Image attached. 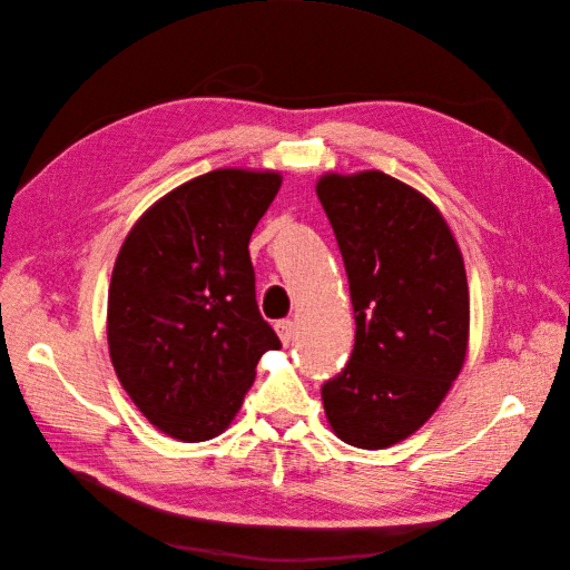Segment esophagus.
Returning <instances> with one entry per match:
<instances>
[{
	"instance_id": "34e87169",
	"label": "esophagus",
	"mask_w": 570,
	"mask_h": 570,
	"mask_svg": "<svg viewBox=\"0 0 570 570\" xmlns=\"http://www.w3.org/2000/svg\"><path fill=\"white\" fill-rule=\"evenodd\" d=\"M275 333H278L281 342L287 347V344H289L292 340H295V323H292L289 318L278 321V323H275Z\"/></svg>"
}]
</instances>
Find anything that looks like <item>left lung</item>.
<instances>
[{
  "label": "left lung",
  "mask_w": 570,
  "mask_h": 570,
  "mask_svg": "<svg viewBox=\"0 0 570 570\" xmlns=\"http://www.w3.org/2000/svg\"><path fill=\"white\" fill-rule=\"evenodd\" d=\"M316 195L347 271L356 335L321 387L333 433L385 450L433 416L469 352L463 256L438 206L383 170L325 174Z\"/></svg>",
  "instance_id": "1"
}]
</instances>
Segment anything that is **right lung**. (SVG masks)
<instances>
[{
	"instance_id": "add662e5",
	"label": "right lung",
	"mask_w": 570,
	"mask_h": 570,
	"mask_svg": "<svg viewBox=\"0 0 570 570\" xmlns=\"http://www.w3.org/2000/svg\"><path fill=\"white\" fill-rule=\"evenodd\" d=\"M278 170L216 168L135 220L116 256L107 342L118 383L164 435H220L281 340L256 306L249 237Z\"/></svg>"
}]
</instances>
